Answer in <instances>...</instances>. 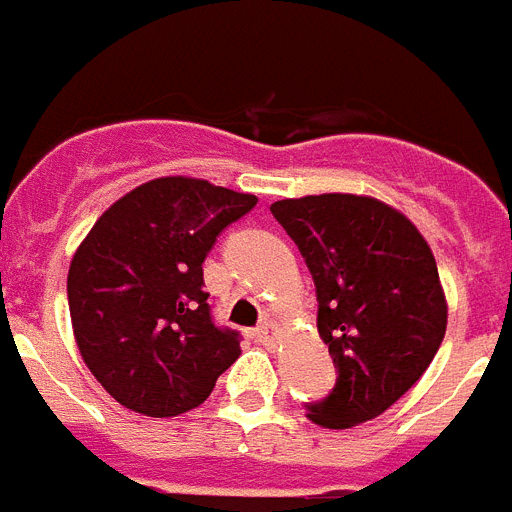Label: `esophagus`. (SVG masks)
<instances>
[{
	"instance_id": "34e87169",
	"label": "esophagus",
	"mask_w": 512,
	"mask_h": 512,
	"mask_svg": "<svg viewBox=\"0 0 512 512\" xmlns=\"http://www.w3.org/2000/svg\"><path fill=\"white\" fill-rule=\"evenodd\" d=\"M278 333H281V328H278L276 322H263V325H260V328L255 330V338L260 343H265V346H270V343L276 341V336Z\"/></svg>"
}]
</instances>
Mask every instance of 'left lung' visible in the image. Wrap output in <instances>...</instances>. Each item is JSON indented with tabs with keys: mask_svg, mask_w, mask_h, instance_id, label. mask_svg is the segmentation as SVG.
Masks as SVG:
<instances>
[{
	"mask_svg": "<svg viewBox=\"0 0 512 512\" xmlns=\"http://www.w3.org/2000/svg\"><path fill=\"white\" fill-rule=\"evenodd\" d=\"M302 249L317 286V330L336 388L307 406L325 429H351L388 411L435 359L448 299L422 231L369 195L325 192L270 205Z\"/></svg>",
	"mask_w": 512,
	"mask_h": 512,
	"instance_id": "8db88e82",
	"label": "left lung"
}]
</instances>
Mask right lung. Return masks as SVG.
<instances>
[{
  "label": "right lung",
  "mask_w": 512,
  "mask_h": 512,
  "mask_svg": "<svg viewBox=\"0 0 512 512\" xmlns=\"http://www.w3.org/2000/svg\"><path fill=\"white\" fill-rule=\"evenodd\" d=\"M257 197L195 176H158L103 210L67 273L75 343L103 390L135 414L197 409L242 356L210 320L203 263Z\"/></svg>",
  "instance_id": "1"
}]
</instances>
